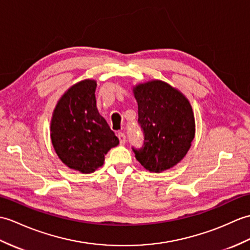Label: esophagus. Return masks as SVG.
Instances as JSON below:
<instances>
[{"label":"esophagus","instance_id":"obj_1","mask_svg":"<svg viewBox=\"0 0 250 250\" xmlns=\"http://www.w3.org/2000/svg\"><path fill=\"white\" fill-rule=\"evenodd\" d=\"M117 136H118V138H119V142H120V145H125V135L124 134L123 132H119L118 134H117Z\"/></svg>","mask_w":250,"mask_h":250}]
</instances>
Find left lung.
Listing matches in <instances>:
<instances>
[{
    "mask_svg": "<svg viewBox=\"0 0 250 250\" xmlns=\"http://www.w3.org/2000/svg\"><path fill=\"white\" fill-rule=\"evenodd\" d=\"M132 91L145 134L144 147L133 149L135 158L150 172L170 169L183 160L195 138V117L188 99L161 80L136 84Z\"/></svg>",
    "mask_w": 250,
    "mask_h": 250,
    "instance_id": "left-lung-1",
    "label": "left lung"
}]
</instances>
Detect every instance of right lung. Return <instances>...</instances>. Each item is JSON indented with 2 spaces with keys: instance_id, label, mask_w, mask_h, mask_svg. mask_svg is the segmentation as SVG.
Masks as SVG:
<instances>
[{
  "instance_id": "add662e5",
  "label": "right lung",
  "mask_w": 250,
  "mask_h": 250,
  "mask_svg": "<svg viewBox=\"0 0 250 250\" xmlns=\"http://www.w3.org/2000/svg\"><path fill=\"white\" fill-rule=\"evenodd\" d=\"M96 80L73 84L57 101L50 136L60 160L70 169L91 173L104 163V155L119 139L97 108Z\"/></svg>"
}]
</instances>
